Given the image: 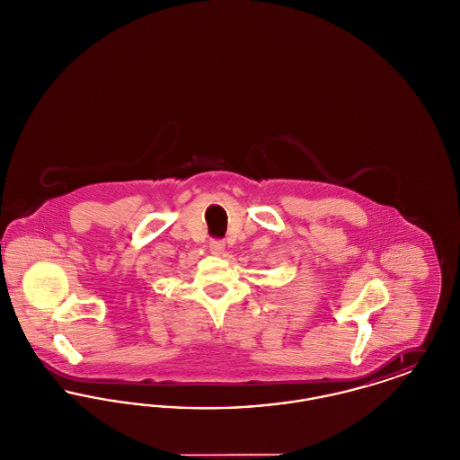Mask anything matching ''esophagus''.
Segmentation results:
<instances>
[{
  "mask_svg": "<svg viewBox=\"0 0 460 460\" xmlns=\"http://www.w3.org/2000/svg\"><path fill=\"white\" fill-rule=\"evenodd\" d=\"M208 248H210V253L222 255V253L226 252V243L222 240H212L210 241V244H208Z\"/></svg>",
  "mask_w": 460,
  "mask_h": 460,
  "instance_id": "1",
  "label": "esophagus"
}]
</instances>
